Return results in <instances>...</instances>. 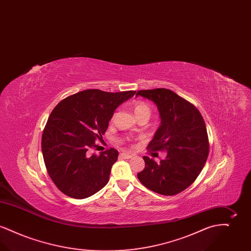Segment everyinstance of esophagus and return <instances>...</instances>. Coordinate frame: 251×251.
Returning <instances> with one entry per match:
<instances>
[{
	"mask_svg": "<svg viewBox=\"0 0 251 251\" xmlns=\"http://www.w3.org/2000/svg\"><path fill=\"white\" fill-rule=\"evenodd\" d=\"M120 156H121L122 158H124V159H130V158H131V157L133 156V154L128 153V152H122V153L120 154Z\"/></svg>",
	"mask_w": 251,
	"mask_h": 251,
	"instance_id": "esophagus-1",
	"label": "esophagus"
}]
</instances>
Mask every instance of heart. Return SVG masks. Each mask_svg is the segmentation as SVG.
Segmentation results:
<instances>
[{
    "label": "heart",
    "instance_id": "b5f03b06",
    "mask_svg": "<svg viewBox=\"0 0 251 251\" xmlns=\"http://www.w3.org/2000/svg\"><path fill=\"white\" fill-rule=\"evenodd\" d=\"M133 112L137 117L141 116V115H148L150 117L151 115V108L149 107L145 102L142 101H137L134 106H133Z\"/></svg>",
    "mask_w": 251,
    "mask_h": 251
}]
</instances>
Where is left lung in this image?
<instances>
[{
	"instance_id": "obj_1",
	"label": "left lung",
	"mask_w": 251,
	"mask_h": 251,
	"mask_svg": "<svg viewBox=\"0 0 251 251\" xmlns=\"http://www.w3.org/2000/svg\"><path fill=\"white\" fill-rule=\"evenodd\" d=\"M136 96L153 101L161 119L148 149L167 153L160 163L144 156L145 168L137 177L151 191L165 196L179 194L198 178L208 158L209 141L202 116L169 89L139 90Z\"/></svg>"
}]
</instances>
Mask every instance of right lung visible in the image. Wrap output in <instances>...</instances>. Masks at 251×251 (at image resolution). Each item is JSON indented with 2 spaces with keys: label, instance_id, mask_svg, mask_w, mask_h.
<instances>
[{
  "label": "right lung",
  "instance_id": "add662e5",
  "mask_svg": "<svg viewBox=\"0 0 251 251\" xmlns=\"http://www.w3.org/2000/svg\"><path fill=\"white\" fill-rule=\"evenodd\" d=\"M135 93L87 89L64 99L51 111L41 149L49 176L60 191L85 199L107 184L119 151L111 148L91 155L90 150L102 139L115 110Z\"/></svg>",
  "mask_w": 251,
  "mask_h": 251
}]
</instances>
